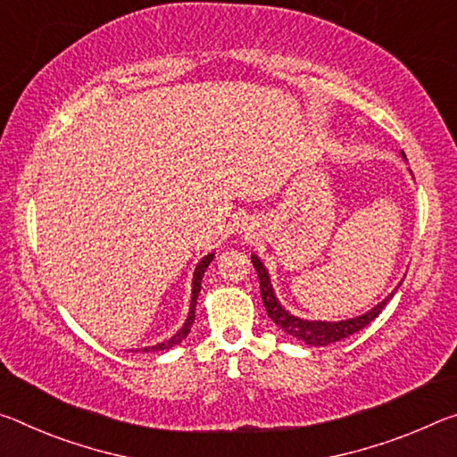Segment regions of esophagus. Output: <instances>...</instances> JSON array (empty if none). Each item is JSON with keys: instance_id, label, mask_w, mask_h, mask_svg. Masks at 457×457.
Segmentation results:
<instances>
[{"instance_id": "1", "label": "esophagus", "mask_w": 457, "mask_h": 457, "mask_svg": "<svg viewBox=\"0 0 457 457\" xmlns=\"http://www.w3.org/2000/svg\"><path fill=\"white\" fill-rule=\"evenodd\" d=\"M237 230L241 235H245V237H251V230H253V224H249V222H241V224H237Z\"/></svg>"}]
</instances>
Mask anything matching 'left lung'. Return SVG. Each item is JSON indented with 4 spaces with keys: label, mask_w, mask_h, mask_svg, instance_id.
Returning <instances> with one entry per match:
<instances>
[{
    "label": "left lung",
    "mask_w": 457,
    "mask_h": 457,
    "mask_svg": "<svg viewBox=\"0 0 457 457\" xmlns=\"http://www.w3.org/2000/svg\"><path fill=\"white\" fill-rule=\"evenodd\" d=\"M403 160L405 158V154L401 152ZM411 171V170H409ZM413 174V171H411ZM253 261V267H255V271L259 275V287H261V297H263V305L267 310V316L273 320V324L281 328L283 332L294 336V338L302 340L305 344H310V346H328V344H334L338 340L348 338L350 334H354L358 330H362L364 326H369L372 320H375L380 312H383L385 305L391 302L395 291L399 289V286L395 287V291H391L383 302H378L375 308H370L369 312L361 313V316L356 318H348V320H338V321H326V320H305V318H299L294 316L289 310H286L281 305V302L275 295V289H273V283L271 278H269V271L267 267L263 265V261H261L255 253L251 255Z\"/></svg>",
    "instance_id": "left-lung-1"
}]
</instances>
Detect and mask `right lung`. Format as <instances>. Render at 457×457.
I'll return each mask as SVG.
<instances>
[{
	"label": "right lung",
	"mask_w": 457,
	"mask_h": 457,
	"mask_svg": "<svg viewBox=\"0 0 457 457\" xmlns=\"http://www.w3.org/2000/svg\"><path fill=\"white\" fill-rule=\"evenodd\" d=\"M214 259V253H208V255L202 257L198 261L196 269H194V275H192V297H190V312H188V318H186V321L182 324V328L171 336V338L163 340L160 344H155V346H145L144 350L145 353H155V350H168L171 346H176V344L182 342L186 336L190 334V328L194 324V313H196V299H198V294H200V283H202V275H204L206 267L211 265V261Z\"/></svg>",
	"instance_id": "right-lung-1"
}]
</instances>
